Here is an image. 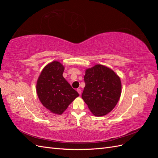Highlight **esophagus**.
<instances>
[{
	"mask_svg": "<svg viewBox=\"0 0 158 158\" xmlns=\"http://www.w3.org/2000/svg\"><path fill=\"white\" fill-rule=\"evenodd\" d=\"M76 91H77V92H78V93L80 95L81 94V89H80V88H78L77 89H76Z\"/></svg>",
	"mask_w": 158,
	"mask_h": 158,
	"instance_id": "34e87169",
	"label": "esophagus"
}]
</instances>
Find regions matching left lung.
Wrapping results in <instances>:
<instances>
[{"instance_id":"8db88e82","label":"left lung","mask_w":158,"mask_h":158,"mask_svg":"<svg viewBox=\"0 0 158 158\" xmlns=\"http://www.w3.org/2000/svg\"><path fill=\"white\" fill-rule=\"evenodd\" d=\"M82 98L95 116L101 117L111 112L121 94L119 76L107 66L96 64L85 70Z\"/></svg>"}]
</instances>
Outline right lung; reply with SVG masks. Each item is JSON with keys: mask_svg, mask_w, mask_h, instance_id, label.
<instances>
[{"mask_svg": "<svg viewBox=\"0 0 158 158\" xmlns=\"http://www.w3.org/2000/svg\"><path fill=\"white\" fill-rule=\"evenodd\" d=\"M64 70V66L59 61L51 62L41 71L36 85L43 106L57 114H63L79 95L63 77Z\"/></svg>", "mask_w": 158, "mask_h": 158, "instance_id": "obj_1", "label": "right lung"}]
</instances>
